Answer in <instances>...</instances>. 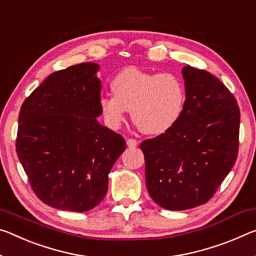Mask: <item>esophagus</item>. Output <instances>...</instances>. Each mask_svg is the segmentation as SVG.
Returning a JSON list of instances; mask_svg holds the SVG:
<instances>
[{
    "label": "esophagus",
    "mask_w": 256,
    "mask_h": 256,
    "mask_svg": "<svg viewBox=\"0 0 256 256\" xmlns=\"http://www.w3.org/2000/svg\"><path fill=\"white\" fill-rule=\"evenodd\" d=\"M126 144L130 148L136 147V146H138V141H136V139H132V138H130V139L126 140Z\"/></svg>",
    "instance_id": "1"
}]
</instances>
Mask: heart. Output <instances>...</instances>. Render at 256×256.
<instances>
[{
	"mask_svg": "<svg viewBox=\"0 0 256 256\" xmlns=\"http://www.w3.org/2000/svg\"><path fill=\"white\" fill-rule=\"evenodd\" d=\"M114 96L100 98L99 106L109 126L118 128L131 110V118L146 134H162L180 120L186 91L181 80L168 72H148L134 67L120 70L110 83Z\"/></svg>",
	"mask_w": 256,
	"mask_h": 256,
	"instance_id": "obj_1",
	"label": "heart"
}]
</instances>
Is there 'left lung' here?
Returning a JSON list of instances; mask_svg holds the SVG:
<instances>
[{"label": "left lung", "instance_id": "1", "mask_svg": "<svg viewBox=\"0 0 256 256\" xmlns=\"http://www.w3.org/2000/svg\"><path fill=\"white\" fill-rule=\"evenodd\" d=\"M186 102L172 128L141 142L154 202L184 210L214 196L236 163L240 110L229 88L204 70H182Z\"/></svg>", "mask_w": 256, "mask_h": 256}]
</instances>
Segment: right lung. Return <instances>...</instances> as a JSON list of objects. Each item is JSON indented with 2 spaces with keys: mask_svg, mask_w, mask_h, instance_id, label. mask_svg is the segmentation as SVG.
<instances>
[{
  "mask_svg": "<svg viewBox=\"0 0 256 256\" xmlns=\"http://www.w3.org/2000/svg\"><path fill=\"white\" fill-rule=\"evenodd\" d=\"M98 70L83 62L52 72L20 108L16 152L36 196L54 208L85 212L99 205L126 147L96 120Z\"/></svg>",
  "mask_w": 256,
  "mask_h": 256,
  "instance_id": "add662e5",
  "label": "right lung"
}]
</instances>
